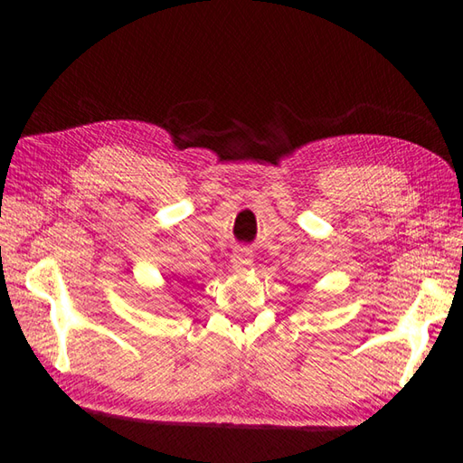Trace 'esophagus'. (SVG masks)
I'll return each instance as SVG.
<instances>
[{"label":"esophagus","instance_id":"34e87169","mask_svg":"<svg viewBox=\"0 0 463 463\" xmlns=\"http://www.w3.org/2000/svg\"><path fill=\"white\" fill-rule=\"evenodd\" d=\"M231 263H232L234 271L242 273V271H247V269H249L250 265H253V259H250V255L247 253V250H239V253L232 255Z\"/></svg>","mask_w":463,"mask_h":463}]
</instances>
